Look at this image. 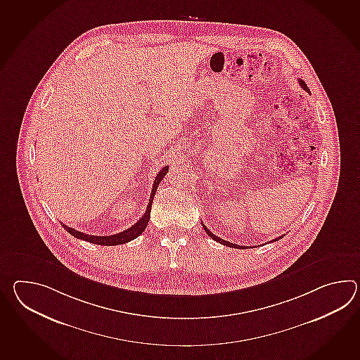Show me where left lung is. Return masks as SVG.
<instances>
[{"label":"left lung","mask_w":360,"mask_h":360,"mask_svg":"<svg viewBox=\"0 0 360 360\" xmlns=\"http://www.w3.org/2000/svg\"><path fill=\"white\" fill-rule=\"evenodd\" d=\"M298 82H300V85H301V88L304 89V90H306L307 93H310V90H309V88H307V85L304 84V80H298ZM202 227H204V230H205V232L208 233L209 236L212 238L213 240H216V241H218V243H221V244H224V245H226V247H230V248H236V249H244V248H248V247H243V245H238V244H233V243H230V241H226V240L221 239V238H218V236H216L214 233H212V232L209 231V229H207V226H204L202 224ZM283 236H280V238H276V239L272 240V241H278V240L281 239Z\"/></svg>","instance_id":"8db88e82"}]
</instances>
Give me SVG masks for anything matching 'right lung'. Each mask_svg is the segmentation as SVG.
Masks as SVG:
<instances>
[{"label":"right lung","mask_w":360,"mask_h":360,"mask_svg":"<svg viewBox=\"0 0 360 360\" xmlns=\"http://www.w3.org/2000/svg\"><path fill=\"white\" fill-rule=\"evenodd\" d=\"M168 165L164 167V168L161 169L160 172H159V174L156 176V178H155L153 186H152L151 196H150V199H148V205H147V209H146L143 216H142V218H141L136 224H133L128 230L119 232V233H115V235H110V236H94V235H88V233L77 231V230H75L72 227H68V226L62 224L64 230L70 232L72 236L77 238V239L85 240V241H89V243L98 244V245H105V247L120 245V244H125V243H128V241L136 239V238H138V236L144 231V229H146L147 224H148L150 214H151V205L152 201H153V196H155V193L158 191V187H159V184H160L161 181H162V178L168 173Z\"/></svg>","instance_id":"1"}]
</instances>
